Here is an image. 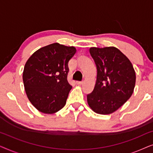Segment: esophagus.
I'll return each mask as SVG.
<instances>
[{"label":"esophagus","instance_id":"obj_1","mask_svg":"<svg viewBox=\"0 0 153 153\" xmlns=\"http://www.w3.org/2000/svg\"><path fill=\"white\" fill-rule=\"evenodd\" d=\"M83 81H76L77 85H81V84H83Z\"/></svg>","mask_w":153,"mask_h":153}]
</instances>
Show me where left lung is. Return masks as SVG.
Masks as SVG:
<instances>
[{"label":"left lung","mask_w":153,"mask_h":153,"mask_svg":"<svg viewBox=\"0 0 153 153\" xmlns=\"http://www.w3.org/2000/svg\"><path fill=\"white\" fill-rule=\"evenodd\" d=\"M90 53L97 74L95 88L87 95L88 104L97 114H112L132 95L135 71L128 58L116 47H92Z\"/></svg>","instance_id":"8db88e82"}]
</instances>
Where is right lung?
Listing matches in <instances>:
<instances>
[{
    "instance_id": "right-lung-1",
    "label": "right lung",
    "mask_w": 153,
    "mask_h": 153,
    "mask_svg": "<svg viewBox=\"0 0 153 153\" xmlns=\"http://www.w3.org/2000/svg\"><path fill=\"white\" fill-rule=\"evenodd\" d=\"M76 51L74 47L53 43L40 48L27 60L23 72L25 91L40 112L54 114L65 105L72 88L68 81V62Z\"/></svg>"
}]
</instances>
